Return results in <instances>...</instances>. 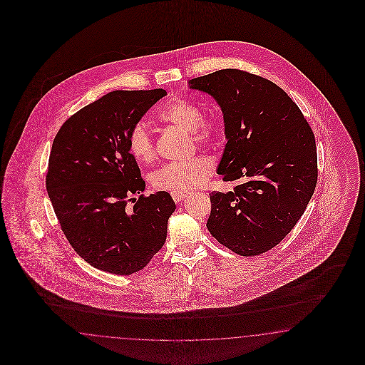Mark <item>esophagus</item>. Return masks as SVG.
<instances>
[{
    "label": "esophagus",
    "instance_id": "esophagus-1",
    "mask_svg": "<svg viewBox=\"0 0 365 365\" xmlns=\"http://www.w3.org/2000/svg\"><path fill=\"white\" fill-rule=\"evenodd\" d=\"M187 195L188 192H171V197H173V199H174L177 203L182 202Z\"/></svg>",
    "mask_w": 365,
    "mask_h": 365
}]
</instances>
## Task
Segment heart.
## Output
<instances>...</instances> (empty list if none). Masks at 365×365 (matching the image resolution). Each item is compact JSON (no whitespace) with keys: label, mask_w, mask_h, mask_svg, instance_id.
<instances>
[{"label":"heart","mask_w":365,"mask_h":365,"mask_svg":"<svg viewBox=\"0 0 365 365\" xmlns=\"http://www.w3.org/2000/svg\"><path fill=\"white\" fill-rule=\"evenodd\" d=\"M163 122L192 133L194 140L199 144H211L218 136L215 123L203 119L202 108L185 99H175L159 110ZM128 148L133 158L142 163H151L155 159L154 139L148 125L136 123L128 136ZM212 171V163L206 156H195L187 162L170 163L150 175V182L155 190L186 192L206 183Z\"/></svg>","instance_id":"b5f03b06"}]
</instances>
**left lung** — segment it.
<instances>
[{
	"label": "left lung",
	"instance_id": "1",
	"mask_svg": "<svg viewBox=\"0 0 365 365\" xmlns=\"http://www.w3.org/2000/svg\"><path fill=\"white\" fill-rule=\"evenodd\" d=\"M221 107L225 145L217 173L237 180L210 194L211 235L243 257L281 242L307 209L317 183L314 135L297 104L270 80L221 69L188 80Z\"/></svg>",
	"mask_w": 365,
	"mask_h": 365
}]
</instances>
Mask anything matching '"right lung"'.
I'll use <instances>...</instances> for the list:
<instances>
[{
  "instance_id": "add662e5",
  "label": "right lung",
  "mask_w": 365,
  "mask_h": 365,
  "mask_svg": "<svg viewBox=\"0 0 365 365\" xmlns=\"http://www.w3.org/2000/svg\"><path fill=\"white\" fill-rule=\"evenodd\" d=\"M166 95L162 88L110 92L72 115L52 144L46 191L56 217L75 252L103 272L136 273L166 242L175 202L167 191L144 197L128 148L133 125Z\"/></svg>"
}]
</instances>
